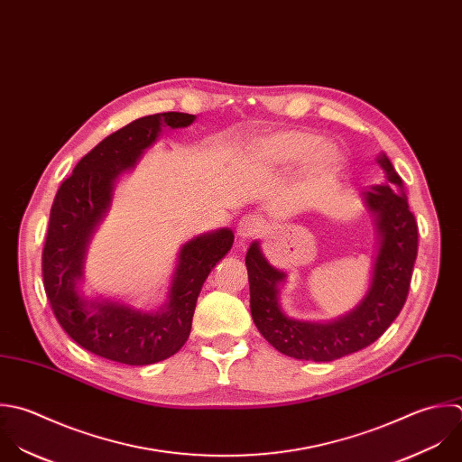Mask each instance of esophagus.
<instances>
[{
	"label": "esophagus",
	"mask_w": 462,
	"mask_h": 462,
	"mask_svg": "<svg viewBox=\"0 0 462 462\" xmlns=\"http://www.w3.org/2000/svg\"><path fill=\"white\" fill-rule=\"evenodd\" d=\"M261 228H263L261 217L248 214V216L241 217V221L237 223V236L241 239H252L261 232Z\"/></svg>",
	"instance_id": "obj_1"
}]
</instances>
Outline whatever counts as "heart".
Here are the masks:
<instances>
[{
  "label": "heart",
  "instance_id": "1",
  "mask_svg": "<svg viewBox=\"0 0 462 462\" xmlns=\"http://www.w3.org/2000/svg\"><path fill=\"white\" fill-rule=\"evenodd\" d=\"M250 158L268 169L304 162L315 176H329L344 163V154L337 145L324 143L322 136L306 129H281L263 134L252 143Z\"/></svg>",
  "mask_w": 462,
  "mask_h": 462
}]
</instances>
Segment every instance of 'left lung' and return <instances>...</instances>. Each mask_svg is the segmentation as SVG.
I'll use <instances>...</instances> for the list:
<instances>
[{
  "instance_id": "left-lung-1",
  "label": "left lung",
  "mask_w": 462,
  "mask_h": 462,
  "mask_svg": "<svg viewBox=\"0 0 462 462\" xmlns=\"http://www.w3.org/2000/svg\"><path fill=\"white\" fill-rule=\"evenodd\" d=\"M385 172L382 185L364 192L374 219L378 252L371 284L349 313L329 322H308L288 317L279 304L286 273L264 257L259 241L246 252L250 311L259 333L282 355L297 360L333 362L376 342L400 315L411 288L418 257V223L409 208L403 181L387 154L378 156Z\"/></svg>"
}]
</instances>
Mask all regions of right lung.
Listing matches in <instances>:
<instances>
[{"label":"right lung","instance_id":"obj_1","mask_svg":"<svg viewBox=\"0 0 462 462\" xmlns=\"http://www.w3.org/2000/svg\"><path fill=\"white\" fill-rule=\"evenodd\" d=\"M189 113L142 116L95 145L55 194L46 243L42 281L60 328L86 351L125 365H151L178 353L190 335L201 286L234 243L230 228L201 234L180 248L167 302L142 311L113 299H88L84 281L88 245L109 210L116 180L133 171L162 127H187Z\"/></svg>","mask_w":462,"mask_h":462}]
</instances>
